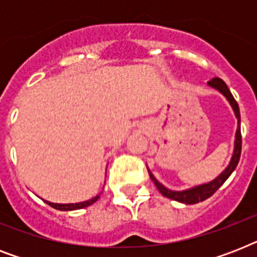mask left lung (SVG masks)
<instances>
[{"mask_svg": "<svg viewBox=\"0 0 257 257\" xmlns=\"http://www.w3.org/2000/svg\"><path fill=\"white\" fill-rule=\"evenodd\" d=\"M209 85L216 88L217 90L223 93L224 96L227 97V100L229 101V104L232 105V108L235 110V114L237 117V122H239V128H237V132H236V141H235V151H233V156H232V160L228 165V168L221 173V175L215 179L213 181L208 184H204V185H200V187H196L193 189H188V191H183V192H173L167 189L165 187H163L159 181H157L153 175L149 172V176H151V179L155 183V185L157 187V189L160 191V193L165 197H168V199L176 200V201H180V203L184 204H196L199 203V201H204V200H207L208 197H211L213 193H215L217 189H219L224 183H225V180L231 176V173L235 171V168L239 164L240 160V155H241V132H240V110H239V105L236 102V100L232 96L231 90L228 89L227 84L219 77L212 78L211 81L208 82Z\"/></svg>", "mask_w": 257, "mask_h": 257, "instance_id": "1", "label": "left lung"}]
</instances>
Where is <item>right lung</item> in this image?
Here are the masks:
<instances>
[{"label":"right lung","mask_w":257,"mask_h":257,"mask_svg":"<svg viewBox=\"0 0 257 257\" xmlns=\"http://www.w3.org/2000/svg\"><path fill=\"white\" fill-rule=\"evenodd\" d=\"M98 197H100V196H96L94 199L89 200V201H84V203H77V204H53V203H48V201H46V203L49 204L50 207H53L54 209H60V211H74V209H81V208L92 205L93 203H96Z\"/></svg>","instance_id":"obj_1"}]
</instances>
